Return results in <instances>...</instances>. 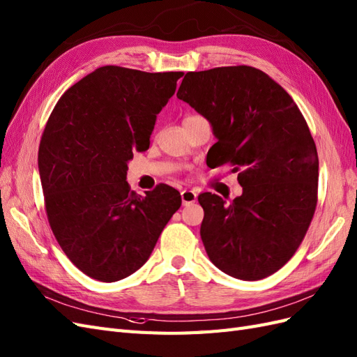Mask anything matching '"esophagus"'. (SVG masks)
<instances>
[{
	"instance_id": "1",
	"label": "esophagus",
	"mask_w": 357,
	"mask_h": 357,
	"mask_svg": "<svg viewBox=\"0 0 357 357\" xmlns=\"http://www.w3.org/2000/svg\"><path fill=\"white\" fill-rule=\"evenodd\" d=\"M181 199H182V205L187 206L191 205V203H195L197 199V192L192 191V190H182L181 192Z\"/></svg>"
}]
</instances>
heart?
<instances>
[{"label": "heart", "mask_w": 357, "mask_h": 357, "mask_svg": "<svg viewBox=\"0 0 357 357\" xmlns=\"http://www.w3.org/2000/svg\"><path fill=\"white\" fill-rule=\"evenodd\" d=\"M187 118H188V116H187Z\"/></svg>", "instance_id": "heart-1"}]
</instances>
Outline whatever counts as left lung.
Instances as JSON below:
<instances>
[{
	"mask_svg": "<svg viewBox=\"0 0 357 357\" xmlns=\"http://www.w3.org/2000/svg\"><path fill=\"white\" fill-rule=\"evenodd\" d=\"M176 97L211 122L209 165L239 170L242 195L229 205L199 195L208 257L233 278L269 277L296 252L317 206L319 155L307 121L286 89L250 66L188 71Z\"/></svg>",
	"mask_w": 357,
	"mask_h": 357,
	"instance_id": "8db88e82",
	"label": "left lung"
}]
</instances>
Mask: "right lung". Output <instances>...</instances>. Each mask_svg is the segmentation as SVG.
<instances>
[{"instance_id":"obj_1","label":"right lung","mask_w":357,"mask_h":357,"mask_svg":"<svg viewBox=\"0 0 357 357\" xmlns=\"http://www.w3.org/2000/svg\"><path fill=\"white\" fill-rule=\"evenodd\" d=\"M182 75L100 67L70 86L47 119L38 148L47 220L91 278L114 282L144 266L181 206L179 191L166 184L145 196L131 191L127 162L149 148Z\"/></svg>"}]
</instances>
